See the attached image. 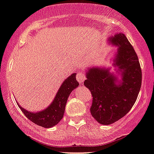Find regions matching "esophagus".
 Segmentation results:
<instances>
[{
	"label": "esophagus",
	"mask_w": 154,
	"mask_h": 154,
	"mask_svg": "<svg viewBox=\"0 0 154 154\" xmlns=\"http://www.w3.org/2000/svg\"><path fill=\"white\" fill-rule=\"evenodd\" d=\"M76 79H77L78 82H79V83L82 84L84 82H85V79H86V76H85V75L84 73H82V72H79V73L77 75Z\"/></svg>",
	"instance_id": "esophagus-1"
}]
</instances>
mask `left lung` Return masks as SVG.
<instances>
[{
    "label": "left lung",
    "mask_w": 154,
    "mask_h": 154,
    "mask_svg": "<svg viewBox=\"0 0 154 154\" xmlns=\"http://www.w3.org/2000/svg\"><path fill=\"white\" fill-rule=\"evenodd\" d=\"M109 41L118 46L113 65L118 67L121 79L111 73L109 69L91 67L88 69L84 82L93 96L91 115L103 125L113 124L128 113L141 86L138 56L125 35L117 33Z\"/></svg>",
    "instance_id": "left-lung-1"
}]
</instances>
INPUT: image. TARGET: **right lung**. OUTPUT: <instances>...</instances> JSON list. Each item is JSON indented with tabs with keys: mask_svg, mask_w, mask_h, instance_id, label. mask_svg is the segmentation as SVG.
<instances>
[{
	"mask_svg": "<svg viewBox=\"0 0 154 154\" xmlns=\"http://www.w3.org/2000/svg\"><path fill=\"white\" fill-rule=\"evenodd\" d=\"M76 74L73 73L65 79L59 88L52 103L45 110L39 112H31L25 110L19 105L24 115L33 123L45 128H50L58 124L63 118L67 99L72 90L79 85L75 79Z\"/></svg>",
	"mask_w": 154,
	"mask_h": 154,
	"instance_id": "1",
	"label": "right lung"
}]
</instances>
